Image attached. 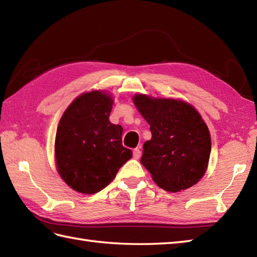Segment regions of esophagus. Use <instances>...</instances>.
Here are the masks:
<instances>
[{"label": "esophagus", "mask_w": 257, "mask_h": 257, "mask_svg": "<svg viewBox=\"0 0 257 257\" xmlns=\"http://www.w3.org/2000/svg\"><path fill=\"white\" fill-rule=\"evenodd\" d=\"M140 156H141V150H140V148H135V149H134V157L136 158V159H139Z\"/></svg>", "instance_id": "esophagus-1"}]
</instances>
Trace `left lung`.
<instances>
[{"mask_svg":"<svg viewBox=\"0 0 257 257\" xmlns=\"http://www.w3.org/2000/svg\"><path fill=\"white\" fill-rule=\"evenodd\" d=\"M150 124L141 163L159 187L170 192L192 187L203 177L211 152L210 133L195 109L182 100L134 97Z\"/></svg>","mask_w":257,"mask_h":257,"instance_id":"left-lung-1","label":"left lung"}]
</instances>
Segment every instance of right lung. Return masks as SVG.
I'll return each instance as SVG.
<instances>
[{
	"instance_id": "right-lung-1",
	"label": "right lung",
	"mask_w": 257,
	"mask_h": 257,
	"mask_svg": "<svg viewBox=\"0 0 257 257\" xmlns=\"http://www.w3.org/2000/svg\"><path fill=\"white\" fill-rule=\"evenodd\" d=\"M112 99L91 91L70 103L58 123L57 170L70 188L92 194L105 189L133 152L122 146V127L109 121Z\"/></svg>"
}]
</instances>
